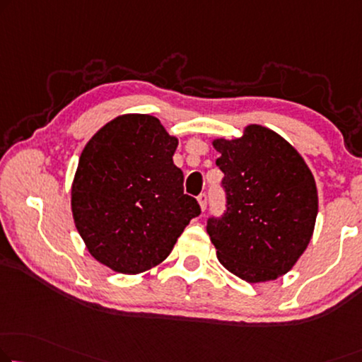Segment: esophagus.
<instances>
[{
  "label": "esophagus",
  "instance_id": "obj_1",
  "mask_svg": "<svg viewBox=\"0 0 362 362\" xmlns=\"http://www.w3.org/2000/svg\"><path fill=\"white\" fill-rule=\"evenodd\" d=\"M198 203H199V206H202V211H204V209H206V204H208V195H206V193H199V195H198Z\"/></svg>",
  "mask_w": 362,
  "mask_h": 362
}]
</instances>
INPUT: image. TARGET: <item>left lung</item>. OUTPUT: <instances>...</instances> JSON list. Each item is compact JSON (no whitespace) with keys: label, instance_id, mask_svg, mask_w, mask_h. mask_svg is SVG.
I'll use <instances>...</instances> for the list:
<instances>
[{"label":"left lung","instance_id":"left-lung-1","mask_svg":"<svg viewBox=\"0 0 362 362\" xmlns=\"http://www.w3.org/2000/svg\"><path fill=\"white\" fill-rule=\"evenodd\" d=\"M224 172L226 211L206 230L226 269L249 283L288 273L309 245L319 197L314 175L291 144L250 125L237 139H214Z\"/></svg>","mask_w":362,"mask_h":362}]
</instances>
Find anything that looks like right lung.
<instances>
[{
	"instance_id": "add662e5",
	"label": "right lung",
	"mask_w": 362,
	"mask_h": 362,
	"mask_svg": "<svg viewBox=\"0 0 362 362\" xmlns=\"http://www.w3.org/2000/svg\"><path fill=\"white\" fill-rule=\"evenodd\" d=\"M177 144L156 117L129 113L102 127L81 153L73 219L90 255L113 272L159 265L202 213L183 193V172L172 160Z\"/></svg>"
}]
</instances>
